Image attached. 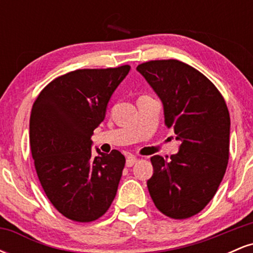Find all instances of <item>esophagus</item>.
<instances>
[{
    "instance_id": "1",
    "label": "esophagus",
    "mask_w": 253,
    "mask_h": 253,
    "mask_svg": "<svg viewBox=\"0 0 253 253\" xmlns=\"http://www.w3.org/2000/svg\"><path fill=\"white\" fill-rule=\"evenodd\" d=\"M136 162H138V159L135 158V157H133V156H130V157H128V158L126 159V165L128 168H130V167H133V165H134Z\"/></svg>"
}]
</instances>
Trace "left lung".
Returning a JSON list of instances; mask_svg holds the SVG:
<instances>
[{
  "instance_id": "left-lung-1",
  "label": "left lung",
  "mask_w": 253,
  "mask_h": 253,
  "mask_svg": "<svg viewBox=\"0 0 253 253\" xmlns=\"http://www.w3.org/2000/svg\"><path fill=\"white\" fill-rule=\"evenodd\" d=\"M136 70L161 98L165 126L181 141L170 161L151 158L150 195L167 216L187 219L210 203L226 172L231 128L227 106L205 75L179 60H151Z\"/></svg>"
}]
</instances>
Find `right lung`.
<instances>
[{
  "mask_svg": "<svg viewBox=\"0 0 253 253\" xmlns=\"http://www.w3.org/2000/svg\"><path fill=\"white\" fill-rule=\"evenodd\" d=\"M129 65L75 70L48 83L32 107L30 143L37 175L54 208L90 222L108 211L125 167L124 155L96 149L91 135Z\"/></svg>",
  "mask_w": 253,
  "mask_h": 253,
  "instance_id": "add662e5",
  "label": "right lung"
}]
</instances>
